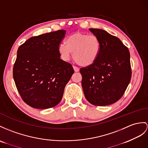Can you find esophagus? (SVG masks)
I'll return each mask as SVG.
<instances>
[{
	"mask_svg": "<svg viewBox=\"0 0 148 148\" xmlns=\"http://www.w3.org/2000/svg\"><path fill=\"white\" fill-rule=\"evenodd\" d=\"M73 69H74V70H75V72H77V71H79V68H78V67L75 66H73Z\"/></svg>",
	"mask_w": 148,
	"mask_h": 148,
	"instance_id": "34e87169",
	"label": "esophagus"
}]
</instances>
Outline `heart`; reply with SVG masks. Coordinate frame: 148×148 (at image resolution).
I'll return each mask as SVG.
<instances>
[{"mask_svg":"<svg viewBox=\"0 0 148 148\" xmlns=\"http://www.w3.org/2000/svg\"><path fill=\"white\" fill-rule=\"evenodd\" d=\"M101 48L99 39L95 35H88L82 32H75L66 39V45L58 47L60 56L64 60H69L71 53L75 62L82 66H88L98 58Z\"/></svg>","mask_w":148,"mask_h":148,"instance_id":"obj_1","label":"heart"}]
</instances>
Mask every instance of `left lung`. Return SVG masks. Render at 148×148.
Returning a JSON list of instances; mask_svg holds the SVG:
<instances>
[{
	"instance_id": "1",
	"label": "left lung",
	"mask_w": 148,
	"mask_h": 148,
	"mask_svg": "<svg viewBox=\"0 0 148 148\" xmlns=\"http://www.w3.org/2000/svg\"><path fill=\"white\" fill-rule=\"evenodd\" d=\"M99 39L98 58L90 66L81 68L82 85L88 101L106 106L118 101L131 81L130 53L118 38L99 29H89Z\"/></svg>"
}]
</instances>
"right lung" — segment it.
Listing matches in <instances>:
<instances>
[{
    "instance_id": "obj_1",
    "label": "right lung",
    "mask_w": 148,
    "mask_h": 148,
    "mask_svg": "<svg viewBox=\"0 0 148 148\" xmlns=\"http://www.w3.org/2000/svg\"><path fill=\"white\" fill-rule=\"evenodd\" d=\"M65 34L58 30L31 37L18 48L13 78L24 102L35 109L58 105L74 73L58 52Z\"/></svg>"
}]
</instances>
